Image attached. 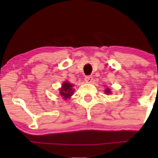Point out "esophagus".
I'll return each mask as SVG.
<instances>
[{"label": "esophagus", "instance_id": "34e87169", "mask_svg": "<svg viewBox=\"0 0 158 158\" xmlns=\"http://www.w3.org/2000/svg\"><path fill=\"white\" fill-rule=\"evenodd\" d=\"M85 83H92L93 77L90 76V75H88V76H86L85 77Z\"/></svg>", "mask_w": 158, "mask_h": 158}]
</instances>
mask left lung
<instances>
[{
    "label": "left lung",
    "mask_w": 158,
    "mask_h": 158,
    "mask_svg": "<svg viewBox=\"0 0 158 158\" xmlns=\"http://www.w3.org/2000/svg\"><path fill=\"white\" fill-rule=\"evenodd\" d=\"M105 91H106V94H111V91H110V90L109 89V88H108V89L106 90Z\"/></svg>",
    "instance_id": "8db88e82"
}]
</instances>
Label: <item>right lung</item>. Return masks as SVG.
I'll use <instances>...</instances> for the list:
<instances>
[{"label": "right lung", "mask_w": 158, "mask_h": 158, "mask_svg": "<svg viewBox=\"0 0 158 158\" xmlns=\"http://www.w3.org/2000/svg\"><path fill=\"white\" fill-rule=\"evenodd\" d=\"M73 85L68 83V82H64V83L62 84V88H60V95L63 97V98L67 99L69 98L70 97L72 96L73 94V91L74 90H73L72 87Z\"/></svg>", "instance_id": "right-lung-1"}]
</instances>
